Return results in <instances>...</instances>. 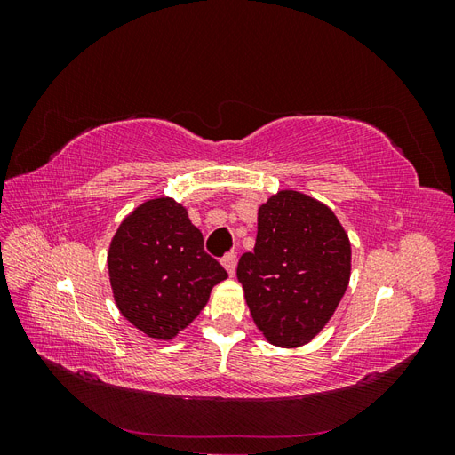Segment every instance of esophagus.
I'll list each match as a JSON object with an SVG mask.
<instances>
[{
	"instance_id": "1",
	"label": "esophagus",
	"mask_w": 455,
	"mask_h": 455,
	"mask_svg": "<svg viewBox=\"0 0 455 455\" xmlns=\"http://www.w3.org/2000/svg\"><path fill=\"white\" fill-rule=\"evenodd\" d=\"M222 264H224L226 271L233 277V275H235V267H237V256L233 254V252H228V254L222 258Z\"/></svg>"
}]
</instances>
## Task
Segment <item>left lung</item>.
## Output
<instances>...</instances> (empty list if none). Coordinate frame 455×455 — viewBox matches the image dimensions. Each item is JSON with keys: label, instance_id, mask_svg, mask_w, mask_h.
Listing matches in <instances>:
<instances>
[{"label": "left lung", "instance_id": "left-lung-1", "mask_svg": "<svg viewBox=\"0 0 455 455\" xmlns=\"http://www.w3.org/2000/svg\"><path fill=\"white\" fill-rule=\"evenodd\" d=\"M349 277V237L326 204L283 189L259 206L254 251L241 256L237 279L269 343L311 341L334 315Z\"/></svg>", "mask_w": 455, "mask_h": 455}]
</instances>
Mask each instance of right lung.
<instances>
[{
    "mask_svg": "<svg viewBox=\"0 0 455 455\" xmlns=\"http://www.w3.org/2000/svg\"><path fill=\"white\" fill-rule=\"evenodd\" d=\"M109 284L125 319L154 339H172L209 301L226 269L204 252L201 231L171 197L123 220L108 252Z\"/></svg>",
    "mask_w": 455,
    "mask_h": 455,
    "instance_id": "obj_1",
    "label": "right lung"
}]
</instances>
